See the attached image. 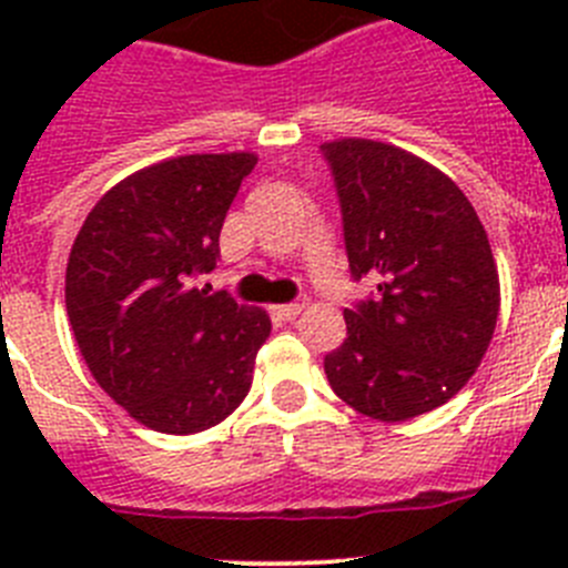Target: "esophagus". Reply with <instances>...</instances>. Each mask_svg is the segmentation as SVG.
<instances>
[{"label":"esophagus","instance_id":"obj_1","mask_svg":"<svg viewBox=\"0 0 568 568\" xmlns=\"http://www.w3.org/2000/svg\"><path fill=\"white\" fill-rule=\"evenodd\" d=\"M301 310H304V301H293V304H281V307H275V313H278L281 318H295Z\"/></svg>","mask_w":568,"mask_h":568}]
</instances>
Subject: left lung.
<instances>
[{
  "label": "left lung",
  "instance_id": "1",
  "mask_svg": "<svg viewBox=\"0 0 568 568\" xmlns=\"http://www.w3.org/2000/svg\"><path fill=\"white\" fill-rule=\"evenodd\" d=\"M338 195L353 281L346 338L324 358L341 400L375 420L446 404L489 346L500 284L489 239L458 184L393 144H321Z\"/></svg>",
  "mask_w": 568,
  "mask_h": 568
}]
</instances>
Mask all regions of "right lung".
Segmentation results:
<instances>
[{
    "mask_svg": "<svg viewBox=\"0 0 568 568\" xmlns=\"http://www.w3.org/2000/svg\"><path fill=\"white\" fill-rule=\"evenodd\" d=\"M253 168V153H195L139 170L99 199L70 250L64 304L84 364L159 433L210 429L253 384L267 313L195 287Z\"/></svg>",
    "mask_w": 568,
    "mask_h": 568,
    "instance_id": "right-lung-1",
    "label": "right lung"
}]
</instances>
